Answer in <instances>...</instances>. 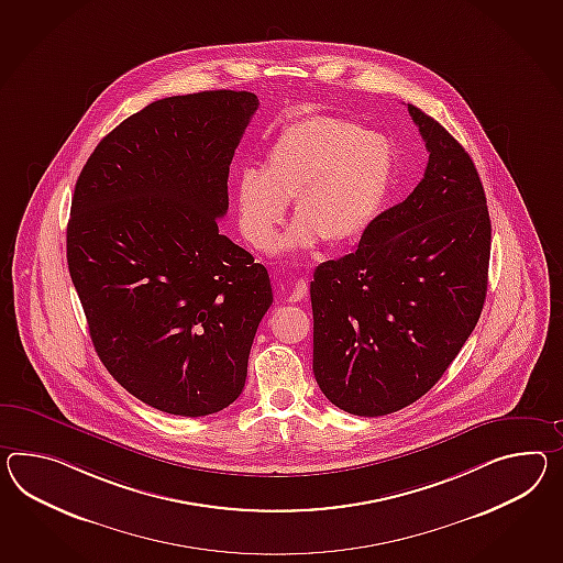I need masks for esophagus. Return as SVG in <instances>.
Instances as JSON below:
<instances>
[{"label": "esophagus", "mask_w": 563, "mask_h": 563, "mask_svg": "<svg viewBox=\"0 0 563 563\" xmlns=\"http://www.w3.org/2000/svg\"><path fill=\"white\" fill-rule=\"evenodd\" d=\"M305 297H307V283L305 280H297L292 288H290V292H288V302H301Z\"/></svg>", "instance_id": "esophagus-1"}]
</instances>
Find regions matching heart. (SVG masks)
Wrapping results in <instances>:
<instances>
[{
	"mask_svg": "<svg viewBox=\"0 0 563 563\" xmlns=\"http://www.w3.org/2000/svg\"><path fill=\"white\" fill-rule=\"evenodd\" d=\"M393 179L388 140L340 115L311 113L288 122L264 152L261 173L244 168L233 183L238 228L266 250L292 199L295 223L276 252L354 242L380 213Z\"/></svg>",
	"mask_w": 563,
	"mask_h": 563,
	"instance_id": "obj_1",
	"label": "heart"
}]
</instances>
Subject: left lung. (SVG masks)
I'll return each instance as SVG.
<instances>
[{
  "mask_svg": "<svg viewBox=\"0 0 563 563\" xmlns=\"http://www.w3.org/2000/svg\"><path fill=\"white\" fill-rule=\"evenodd\" d=\"M429 152L411 195L311 280L313 372L342 411L380 417L423 397L460 354L488 288L490 216L455 137L409 103Z\"/></svg>",
  "mask_w": 563,
  "mask_h": 563,
  "instance_id": "obj_1",
  "label": "left lung"
}]
</instances>
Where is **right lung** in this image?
<instances>
[{
	"label": "right lung",
	"mask_w": 563,
	"mask_h": 563,
	"mask_svg": "<svg viewBox=\"0 0 563 563\" xmlns=\"http://www.w3.org/2000/svg\"><path fill=\"white\" fill-rule=\"evenodd\" d=\"M258 97L158 99L97 144L75 185L67 262L97 356L158 411L203 417L240 397L273 287L220 233L228 175Z\"/></svg>",
	"instance_id": "right-lung-1"
}]
</instances>
